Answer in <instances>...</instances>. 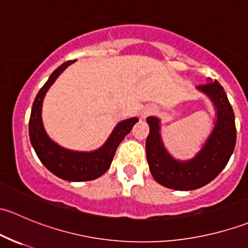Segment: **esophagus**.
<instances>
[{"mask_svg":"<svg viewBox=\"0 0 248 248\" xmlns=\"http://www.w3.org/2000/svg\"><path fill=\"white\" fill-rule=\"evenodd\" d=\"M154 112H155L154 108H146V109H144L141 111V117H142V119H145V117H147L149 115L154 114Z\"/></svg>","mask_w":248,"mask_h":248,"instance_id":"obj_1","label":"esophagus"}]
</instances>
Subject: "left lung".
<instances>
[{"label": "left lung", "mask_w": 248, "mask_h": 248, "mask_svg": "<svg viewBox=\"0 0 248 248\" xmlns=\"http://www.w3.org/2000/svg\"><path fill=\"white\" fill-rule=\"evenodd\" d=\"M206 94L216 110L214 128L198 154L191 159L174 158L166 149L161 134V120L147 117L150 133L146 138V158L154 179L162 186L176 191H192L211 182L228 163L235 142L236 128L232 108L217 80L197 86Z\"/></svg>", "instance_id": "left-lung-1"}]
</instances>
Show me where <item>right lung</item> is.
Masks as SVG:
<instances>
[{
    "label": "right lung",
    "mask_w": 248,
    "mask_h": 248,
    "mask_svg": "<svg viewBox=\"0 0 248 248\" xmlns=\"http://www.w3.org/2000/svg\"><path fill=\"white\" fill-rule=\"evenodd\" d=\"M72 63H74V61H67L55 69L44 86L39 90L32 106L29 134L37 156L47 170L62 180L81 182L98 179L108 170L117 146L139 120L137 117H131L119 122L112 129L107 141L99 149L93 151H74V150L64 149L61 145L55 142L47 136L43 126V120H42L43 101L50 86Z\"/></svg>",
    "instance_id": "right-lung-1"
}]
</instances>
